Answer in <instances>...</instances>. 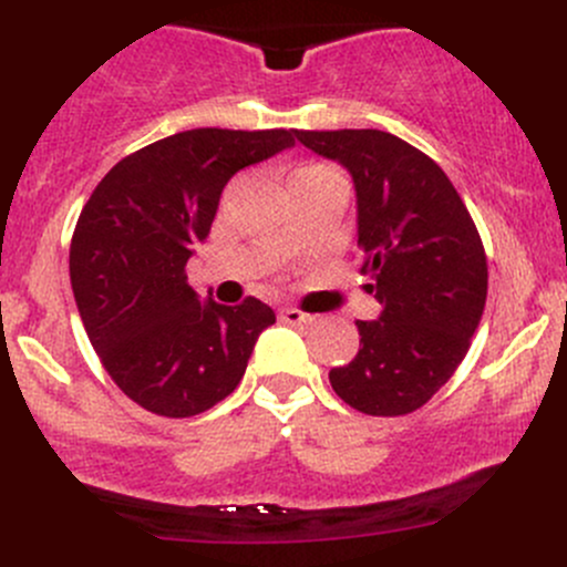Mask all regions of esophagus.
Instances as JSON below:
<instances>
[{"mask_svg":"<svg viewBox=\"0 0 567 567\" xmlns=\"http://www.w3.org/2000/svg\"><path fill=\"white\" fill-rule=\"evenodd\" d=\"M279 318H282V323H290V326L312 323L310 312H301V310H296V307H282V310H279Z\"/></svg>","mask_w":567,"mask_h":567,"instance_id":"1","label":"esophagus"}]
</instances>
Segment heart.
Listing matches in <instances>:
<instances>
[{"instance_id": "obj_1", "label": "heart", "mask_w": 567, "mask_h": 567, "mask_svg": "<svg viewBox=\"0 0 567 567\" xmlns=\"http://www.w3.org/2000/svg\"><path fill=\"white\" fill-rule=\"evenodd\" d=\"M326 175H334V169L326 167V164H301V167H296V173L290 175V183L316 181V177H326Z\"/></svg>"}]
</instances>
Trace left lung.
<instances>
[{
  "label": "left lung",
  "mask_w": 567,
  "mask_h": 567,
  "mask_svg": "<svg viewBox=\"0 0 567 567\" xmlns=\"http://www.w3.org/2000/svg\"><path fill=\"white\" fill-rule=\"evenodd\" d=\"M293 134L351 173L362 274L381 305L375 320H357L359 353L329 370L331 390L362 414H411L453 379L483 318L488 262L477 227L444 169L400 136Z\"/></svg>",
  "instance_id": "obj_1"
}]
</instances>
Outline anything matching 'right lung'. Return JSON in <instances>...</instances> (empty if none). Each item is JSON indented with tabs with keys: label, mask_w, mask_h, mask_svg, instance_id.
I'll list each match as a JSON object with an SVG mask.
<instances>
[{
	"label": "right lung",
	"mask_w": 567,
	"mask_h": 567,
	"mask_svg": "<svg viewBox=\"0 0 567 567\" xmlns=\"http://www.w3.org/2000/svg\"><path fill=\"white\" fill-rule=\"evenodd\" d=\"M293 147V131L192 128L131 153L90 194L71 241V288L114 384L158 416H194L236 390L257 337L260 299L227 307L186 279L221 188L238 169Z\"/></svg>",
	"instance_id": "right-lung-1"
}]
</instances>
